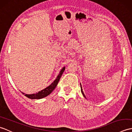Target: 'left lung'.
I'll list each match as a JSON object with an SVG mask.
<instances>
[{
	"mask_svg": "<svg viewBox=\"0 0 132 132\" xmlns=\"http://www.w3.org/2000/svg\"><path fill=\"white\" fill-rule=\"evenodd\" d=\"M80 88H81V92H82V94H83V96L85 97H86V96H85V94H84L83 92V90H82V86H81V84H80Z\"/></svg>",
	"mask_w": 132,
	"mask_h": 132,
	"instance_id": "8db88e82",
	"label": "left lung"
}]
</instances>
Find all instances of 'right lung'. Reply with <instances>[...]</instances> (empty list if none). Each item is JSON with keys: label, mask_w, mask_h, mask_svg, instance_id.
Returning a JSON list of instances; mask_svg holds the SVG:
<instances>
[{"label": "right lung", "mask_w": 132, "mask_h": 132, "mask_svg": "<svg viewBox=\"0 0 132 132\" xmlns=\"http://www.w3.org/2000/svg\"><path fill=\"white\" fill-rule=\"evenodd\" d=\"M64 70H65V67H64V68L62 69V70L60 72V74H58L57 78L54 80V82H53L50 86L47 87L46 88L43 89V90H41V91H39L38 92H36V94H25V93H23V92H22V94H24L25 96H27V97H28L29 99H40L48 96L49 95L52 93V91L54 90V88L56 87V86H57L59 80H60L61 77V75H62Z\"/></svg>", "instance_id": "obj_1"}]
</instances>
